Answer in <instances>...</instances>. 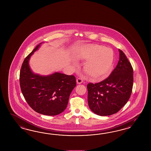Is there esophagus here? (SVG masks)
I'll return each mask as SVG.
<instances>
[{
    "label": "esophagus",
    "mask_w": 151,
    "mask_h": 151,
    "mask_svg": "<svg viewBox=\"0 0 151 151\" xmlns=\"http://www.w3.org/2000/svg\"><path fill=\"white\" fill-rule=\"evenodd\" d=\"M76 82H77L78 84L81 83L83 82V80H82L81 78H77V80H76Z\"/></svg>",
    "instance_id": "obj_1"
}]
</instances>
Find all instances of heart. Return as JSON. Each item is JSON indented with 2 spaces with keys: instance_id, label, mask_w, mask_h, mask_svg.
Listing matches in <instances>:
<instances>
[{
  "instance_id": "obj_1",
  "label": "heart",
  "mask_w": 151,
  "mask_h": 151,
  "mask_svg": "<svg viewBox=\"0 0 151 151\" xmlns=\"http://www.w3.org/2000/svg\"><path fill=\"white\" fill-rule=\"evenodd\" d=\"M114 52L110 48L100 45L83 47L78 57L87 61L84 70L87 75L95 80H100L108 77L114 66Z\"/></svg>"
}]
</instances>
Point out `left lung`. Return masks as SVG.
<instances>
[{
	"instance_id": "1",
	"label": "left lung",
	"mask_w": 151,
	"mask_h": 151,
	"mask_svg": "<svg viewBox=\"0 0 151 151\" xmlns=\"http://www.w3.org/2000/svg\"><path fill=\"white\" fill-rule=\"evenodd\" d=\"M119 59L110 76L101 82L87 85L88 104L93 112L109 116L119 112L127 102L132 90V66L119 49Z\"/></svg>"
}]
</instances>
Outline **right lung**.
Wrapping results in <instances>:
<instances>
[{
	"instance_id": "1",
	"label": "right lung",
	"mask_w": 151,
	"mask_h": 151,
	"mask_svg": "<svg viewBox=\"0 0 151 151\" xmlns=\"http://www.w3.org/2000/svg\"><path fill=\"white\" fill-rule=\"evenodd\" d=\"M41 43L25 58L20 72V86L26 101L37 113L55 116L63 112L69 96L76 85L73 75L55 73L43 76L32 73L29 60Z\"/></svg>"
}]
</instances>
